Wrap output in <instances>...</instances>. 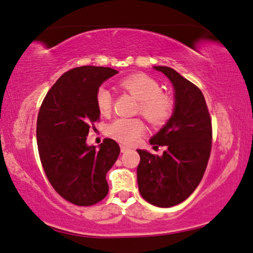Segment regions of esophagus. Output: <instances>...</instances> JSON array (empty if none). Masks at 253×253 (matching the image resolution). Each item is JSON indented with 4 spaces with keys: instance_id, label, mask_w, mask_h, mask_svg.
<instances>
[{
    "instance_id": "1",
    "label": "esophagus",
    "mask_w": 253,
    "mask_h": 253,
    "mask_svg": "<svg viewBox=\"0 0 253 253\" xmlns=\"http://www.w3.org/2000/svg\"><path fill=\"white\" fill-rule=\"evenodd\" d=\"M129 147L128 146H126V145H121V151H122V153H125V152H127V151H129Z\"/></svg>"
}]
</instances>
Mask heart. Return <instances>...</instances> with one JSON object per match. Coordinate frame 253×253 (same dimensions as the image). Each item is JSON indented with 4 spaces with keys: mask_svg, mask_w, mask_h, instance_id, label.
Returning <instances> with one entry per match:
<instances>
[{
    "mask_svg": "<svg viewBox=\"0 0 253 253\" xmlns=\"http://www.w3.org/2000/svg\"><path fill=\"white\" fill-rule=\"evenodd\" d=\"M123 90L138 100L137 111L155 127L164 126L173 117L175 111L174 97L169 92L162 91L160 83L151 76L145 74H134L127 76L119 81ZM96 104L101 115L110 114L113 108V95L104 87L96 93ZM145 129L144 123L139 118H117L106 128L110 138L119 143L134 144Z\"/></svg>",
    "mask_w": 253,
    "mask_h": 253,
    "instance_id": "b5f03b06",
    "label": "heart"
}]
</instances>
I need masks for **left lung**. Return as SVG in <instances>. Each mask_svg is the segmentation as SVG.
<instances>
[{"label": "left lung", "instance_id": "8db88e82", "mask_svg": "<svg viewBox=\"0 0 253 253\" xmlns=\"http://www.w3.org/2000/svg\"><path fill=\"white\" fill-rule=\"evenodd\" d=\"M154 69L170 80L176 106L173 117L149 140L154 147H166L163 155L137 149V182L148 203L170 208L185 201L203 177L211 154L212 122L200 88L172 68Z\"/></svg>", "mask_w": 253, "mask_h": 253}]
</instances>
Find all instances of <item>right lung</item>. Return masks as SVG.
Wrapping results in <instances>:
<instances>
[{"mask_svg": "<svg viewBox=\"0 0 253 253\" xmlns=\"http://www.w3.org/2000/svg\"><path fill=\"white\" fill-rule=\"evenodd\" d=\"M117 74L111 68L93 66L67 71L50 88L38 115V149L46 177L60 196L79 207L106 198V174L121 153L110 138H105L99 149L85 144L89 129L100 117L97 90Z\"/></svg>", "mask_w": 253, "mask_h": 253, "instance_id": "add662e5", "label": "right lung"}]
</instances>
